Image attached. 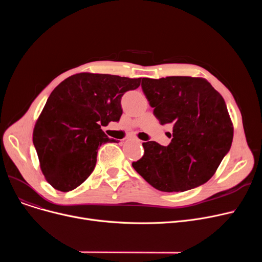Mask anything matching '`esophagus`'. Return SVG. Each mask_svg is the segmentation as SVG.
<instances>
[{"label": "esophagus", "instance_id": "34e87169", "mask_svg": "<svg viewBox=\"0 0 262 262\" xmlns=\"http://www.w3.org/2000/svg\"><path fill=\"white\" fill-rule=\"evenodd\" d=\"M129 139H133V140H136V141H139V140H138V139H137V138H136V137H134V136H133V137H130V138H129Z\"/></svg>", "mask_w": 262, "mask_h": 262}]
</instances>
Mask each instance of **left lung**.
I'll return each mask as SVG.
<instances>
[{"label": "left lung", "instance_id": "8db88e82", "mask_svg": "<svg viewBox=\"0 0 262 262\" xmlns=\"http://www.w3.org/2000/svg\"><path fill=\"white\" fill-rule=\"evenodd\" d=\"M142 90L160 124H172L168 146L143 142L133 168L155 189L186 191L208 182L228 153L233 125L222 95L203 77L142 78Z\"/></svg>", "mask_w": 262, "mask_h": 262}]
</instances>
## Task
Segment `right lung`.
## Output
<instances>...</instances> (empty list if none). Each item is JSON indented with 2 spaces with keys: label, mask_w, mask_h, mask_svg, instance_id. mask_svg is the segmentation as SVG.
<instances>
[{
  "label": "right lung",
  "mask_w": 262,
  "mask_h": 262,
  "mask_svg": "<svg viewBox=\"0 0 262 262\" xmlns=\"http://www.w3.org/2000/svg\"><path fill=\"white\" fill-rule=\"evenodd\" d=\"M140 81L86 72L66 78L53 90L36 121L33 142L40 169L54 189L68 192L87 180L99 147L117 142L101 125L120 120L122 95Z\"/></svg>",
  "instance_id": "1"
}]
</instances>
